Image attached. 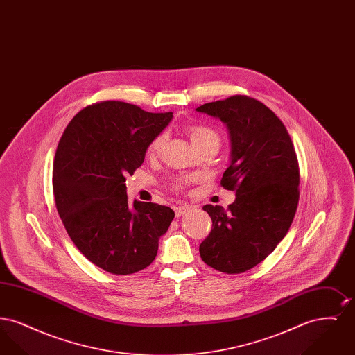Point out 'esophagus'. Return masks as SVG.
Wrapping results in <instances>:
<instances>
[{
    "label": "esophagus",
    "instance_id": "esophagus-1",
    "mask_svg": "<svg viewBox=\"0 0 355 355\" xmlns=\"http://www.w3.org/2000/svg\"><path fill=\"white\" fill-rule=\"evenodd\" d=\"M189 210H191V206H190V205H181V206H177V207H174V211H175V217H182V216L186 214Z\"/></svg>",
    "mask_w": 355,
    "mask_h": 355
}]
</instances>
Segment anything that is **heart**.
I'll return each instance as SVG.
<instances>
[{"label":"heart","instance_id":"1","mask_svg":"<svg viewBox=\"0 0 355 355\" xmlns=\"http://www.w3.org/2000/svg\"><path fill=\"white\" fill-rule=\"evenodd\" d=\"M187 135L190 137V141L193 144V146L198 150L203 146L207 145H216L217 148H220V135H217L216 130H213L209 126L205 125H191L187 128ZM166 144V135L165 133H159L155 135L150 141L149 146H148V155L149 157H157L159 153L162 152L164 146ZM190 182L189 177H177L173 180L171 186L175 190H181L182 187H185Z\"/></svg>","mask_w":355,"mask_h":355}]
</instances>
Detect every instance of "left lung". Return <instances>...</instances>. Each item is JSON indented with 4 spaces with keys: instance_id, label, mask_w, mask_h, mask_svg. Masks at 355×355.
Instances as JSON below:
<instances>
[{
    "instance_id": "left-lung-1",
    "label": "left lung",
    "mask_w": 355,
    "mask_h": 355,
    "mask_svg": "<svg viewBox=\"0 0 355 355\" xmlns=\"http://www.w3.org/2000/svg\"><path fill=\"white\" fill-rule=\"evenodd\" d=\"M196 110L227 126L230 165L220 186L236 191L227 210L203 206L213 227L200 254L210 268L239 274L262 262L286 236L300 200L297 154L282 121L262 102L233 96Z\"/></svg>"
}]
</instances>
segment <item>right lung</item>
Returning <instances> with one entry per match:
<instances>
[{
	"label": "right lung",
	"instance_id": "add662e5",
	"mask_svg": "<svg viewBox=\"0 0 355 355\" xmlns=\"http://www.w3.org/2000/svg\"><path fill=\"white\" fill-rule=\"evenodd\" d=\"M173 119L121 101L83 109L69 122L53 164L57 211L70 239L102 270L128 275L148 268L174 211L158 203L128 202L126 175Z\"/></svg>",
	"mask_w": 355,
	"mask_h": 355
}]
</instances>
